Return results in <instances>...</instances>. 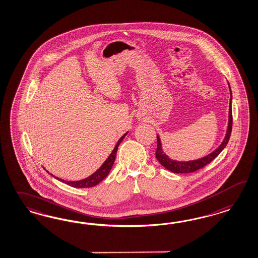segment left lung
Segmentation results:
<instances>
[{"label":"left lung","mask_w":258,"mask_h":258,"mask_svg":"<svg viewBox=\"0 0 258 258\" xmlns=\"http://www.w3.org/2000/svg\"><path fill=\"white\" fill-rule=\"evenodd\" d=\"M230 88V85H229ZM230 93H231V98H230V106H229V122H228V128H227L226 135L223 142L220 144L218 149L215 151H213L207 156L203 157L201 159L194 160V161H188V162H178L171 160L169 157L167 156L165 153H164L162 149V144L159 135H157V150L156 158L157 160L160 162V164L164 165V167L169 170V171L174 172V173H192V172L197 171L201 168L204 167L206 164H210L212 161L219 155V153L224 149L226 147L231 133H232V126H233V114H232V92L230 88Z\"/></svg>","instance_id":"left-lung-1"}]
</instances>
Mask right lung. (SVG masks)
Wrapping results in <instances>:
<instances>
[{
  "mask_svg": "<svg viewBox=\"0 0 258 258\" xmlns=\"http://www.w3.org/2000/svg\"><path fill=\"white\" fill-rule=\"evenodd\" d=\"M127 134V133H125L119 140H118L117 144L115 146V148L112 150V152L110 153L109 158L105 161V163L102 164L101 167L99 169H97L96 171L94 172V174H92L90 177H88L86 179L81 180H77V181H68V180H61L59 178H56L55 176H52L55 177V179H57L58 180H61L64 183L73 186V187L77 188H87V187H93L97 185L100 181L104 180L108 174H109L113 163H114V160H115V157H116V152H117L118 147L120 145V143L123 141V139L125 138V135Z\"/></svg>",
  "mask_w": 258,
  "mask_h": 258,
  "instance_id": "1",
  "label": "right lung"
}]
</instances>
